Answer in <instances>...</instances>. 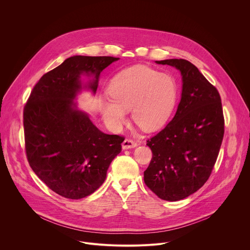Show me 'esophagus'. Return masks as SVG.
<instances>
[{
    "label": "esophagus",
    "mask_w": 250,
    "mask_h": 250,
    "mask_svg": "<svg viewBox=\"0 0 250 250\" xmlns=\"http://www.w3.org/2000/svg\"><path fill=\"white\" fill-rule=\"evenodd\" d=\"M123 149H129V148H134L137 146V143L131 139V138H125L122 144Z\"/></svg>",
    "instance_id": "1"
}]
</instances>
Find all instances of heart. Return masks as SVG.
Instances as JSON below:
<instances>
[{
	"label": "heart",
	"mask_w": 250,
	"mask_h": 250,
	"mask_svg": "<svg viewBox=\"0 0 250 250\" xmlns=\"http://www.w3.org/2000/svg\"><path fill=\"white\" fill-rule=\"evenodd\" d=\"M110 100L101 103L105 123L118 130L131 112L133 122L144 130H154L169 118L177 98V84L168 73L135 65L118 73L108 87Z\"/></svg>",
	"instance_id": "b5f03b06"
}]
</instances>
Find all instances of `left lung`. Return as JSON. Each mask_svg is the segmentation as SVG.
<instances>
[{
	"instance_id": "8db88e82",
	"label": "left lung",
	"mask_w": 250,
	"mask_h": 250,
	"mask_svg": "<svg viewBox=\"0 0 250 250\" xmlns=\"http://www.w3.org/2000/svg\"><path fill=\"white\" fill-rule=\"evenodd\" d=\"M156 62L181 71L183 91L173 120L147 140L152 159L144 183L159 198L178 201L209 179L223 141L225 120L217 88L193 63L184 59Z\"/></svg>"
}]
</instances>
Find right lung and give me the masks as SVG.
Wrapping results in <instances>:
<instances>
[{
    "instance_id": "add662e5",
    "label": "right lung",
    "mask_w": 250,
    "mask_h": 250,
    "mask_svg": "<svg viewBox=\"0 0 250 250\" xmlns=\"http://www.w3.org/2000/svg\"><path fill=\"white\" fill-rule=\"evenodd\" d=\"M115 57L73 56L45 73L23 109L27 161L54 192L69 199L86 197L104 183L124 136L99 130L73 102L81 89L80 75L92 74L94 93L101 71Z\"/></svg>"
}]
</instances>
